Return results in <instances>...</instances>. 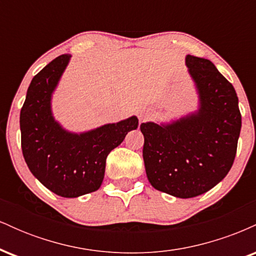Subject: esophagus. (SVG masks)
Here are the masks:
<instances>
[{"instance_id": "1", "label": "esophagus", "mask_w": 256, "mask_h": 256, "mask_svg": "<svg viewBox=\"0 0 256 256\" xmlns=\"http://www.w3.org/2000/svg\"><path fill=\"white\" fill-rule=\"evenodd\" d=\"M146 118V114L143 113V112H142V113L140 114V122H143V120H144Z\"/></svg>"}]
</instances>
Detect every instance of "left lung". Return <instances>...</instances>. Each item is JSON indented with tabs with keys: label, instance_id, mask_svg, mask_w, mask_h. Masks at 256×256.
<instances>
[{
	"label": "left lung",
	"instance_id": "obj_1",
	"mask_svg": "<svg viewBox=\"0 0 256 256\" xmlns=\"http://www.w3.org/2000/svg\"><path fill=\"white\" fill-rule=\"evenodd\" d=\"M200 106L171 124L143 122V160L155 189L180 198L207 192L226 177L237 152L242 116L234 86L212 61L186 55Z\"/></svg>",
	"mask_w": 256,
	"mask_h": 256
}]
</instances>
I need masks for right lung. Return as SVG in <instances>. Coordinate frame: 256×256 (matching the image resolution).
<instances>
[{"label":"right lung","mask_w":256,"mask_h":256,"mask_svg":"<svg viewBox=\"0 0 256 256\" xmlns=\"http://www.w3.org/2000/svg\"><path fill=\"white\" fill-rule=\"evenodd\" d=\"M64 54L31 80L20 112L22 155L32 174L46 189L62 198H78L101 186L106 158L136 130L137 116L106 124L83 134L62 128L52 113V95L68 64Z\"/></svg>","instance_id":"obj_1"}]
</instances>
